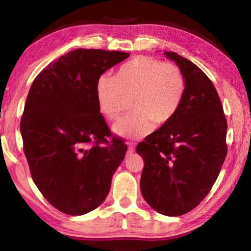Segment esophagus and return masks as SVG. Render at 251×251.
I'll list each match as a JSON object with an SVG mask.
<instances>
[{"label":"esophagus","mask_w":251,"mask_h":251,"mask_svg":"<svg viewBox=\"0 0 251 251\" xmlns=\"http://www.w3.org/2000/svg\"><path fill=\"white\" fill-rule=\"evenodd\" d=\"M135 151V144L133 142L128 143V151H127V154L128 155H131Z\"/></svg>","instance_id":"34e87169"}]
</instances>
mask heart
Listing matches in <instances>:
<instances>
[{"label":"heart","mask_w":251,"mask_h":251,"mask_svg":"<svg viewBox=\"0 0 251 251\" xmlns=\"http://www.w3.org/2000/svg\"><path fill=\"white\" fill-rule=\"evenodd\" d=\"M186 93V78L174 63L158 58L136 56L118 69L114 76L97 78L95 95L100 112L108 121H116L131 100L133 112L114 125L124 138H138L157 127L167 125L179 110Z\"/></svg>","instance_id":"heart-1"}]
</instances>
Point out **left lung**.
Here are the masks:
<instances>
[{
	"label": "left lung",
	"mask_w": 251,
	"mask_h": 251,
	"mask_svg": "<svg viewBox=\"0 0 251 251\" xmlns=\"http://www.w3.org/2000/svg\"><path fill=\"white\" fill-rule=\"evenodd\" d=\"M180 67L186 93L176 116L141 142V192L159 214L185 215L210 192L227 155V120L209 77L189 59L165 52Z\"/></svg>",
	"instance_id": "left-lung-1"
}]
</instances>
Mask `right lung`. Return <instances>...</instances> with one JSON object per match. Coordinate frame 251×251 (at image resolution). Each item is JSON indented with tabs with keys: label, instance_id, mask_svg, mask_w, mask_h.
Masks as SVG:
<instances>
[{
	"label": "right lung",
	"instance_id": "obj_1",
	"mask_svg": "<svg viewBox=\"0 0 251 251\" xmlns=\"http://www.w3.org/2000/svg\"><path fill=\"white\" fill-rule=\"evenodd\" d=\"M120 50L77 49L33 80L21 120L23 151L34 182L59 211L79 216L107 196L127 145L97 106V78L124 61Z\"/></svg>",
	"mask_w": 251,
	"mask_h": 251
}]
</instances>
